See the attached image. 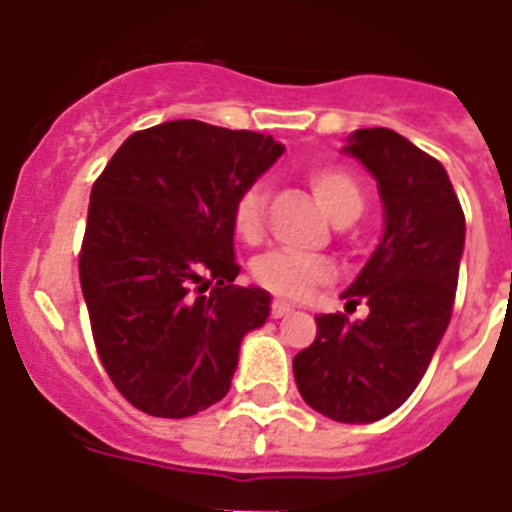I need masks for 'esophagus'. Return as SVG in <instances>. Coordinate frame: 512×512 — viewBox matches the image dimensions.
<instances>
[{
    "instance_id": "1",
    "label": "esophagus",
    "mask_w": 512,
    "mask_h": 512,
    "mask_svg": "<svg viewBox=\"0 0 512 512\" xmlns=\"http://www.w3.org/2000/svg\"><path fill=\"white\" fill-rule=\"evenodd\" d=\"M289 312H294V307H291V304H286V302H281V299H276V302L270 304V315H273V317H286Z\"/></svg>"
}]
</instances>
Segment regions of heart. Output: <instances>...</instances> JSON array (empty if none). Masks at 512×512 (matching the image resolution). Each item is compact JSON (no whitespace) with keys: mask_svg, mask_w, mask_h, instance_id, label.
<instances>
[{"mask_svg":"<svg viewBox=\"0 0 512 512\" xmlns=\"http://www.w3.org/2000/svg\"><path fill=\"white\" fill-rule=\"evenodd\" d=\"M309 187L312 195L320 203V208L336 218H356L362 213L364 197L359 184L341 169H315L309 174ZM263 208L265 192L260 184H252L239 195L234 205V231L244 242H257L263 236ZM333 268L328 260L312 255H299L289 249H273L265 252L252 263V278L257 286H263L270 294L283 296V299H304L312 294L317 283L330 281Z\"/></svg>","mask_w":512,"mask_h":512,"instance_id":"b5f03b06","label":"heart"}]
</instances>
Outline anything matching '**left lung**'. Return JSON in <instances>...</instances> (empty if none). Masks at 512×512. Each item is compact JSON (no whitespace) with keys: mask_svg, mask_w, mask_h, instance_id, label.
Masks as SVG:
<instances>
[{"mask_svg":"<svg viewBox=\"0 0 512 512\" xmlns=\"http://www.w3.org/2000/svg\"><path fill=\"white\" fill-rule=\"evenodd\" d=\"M341 150L375 176L382 203L380 244L341 294L369 315H317L294 380L317 414L369 424L406 403L448 330L466 218L445 166L398 132L356 130Z\"/></svg>","mask_w":512,"mask_h":512,"instance_id":"left-lung-1","label":"left lung"}]
</instances>
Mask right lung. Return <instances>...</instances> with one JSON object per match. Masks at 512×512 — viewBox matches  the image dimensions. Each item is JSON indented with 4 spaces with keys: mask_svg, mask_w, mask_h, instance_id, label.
<instances>
[{
    "mask_svg": "<svg viewBox=\"0 0 512 512\" xmlns=\"http://www.w3.org/2000/svg\"><path fill=\"white\" fill-rule=\"evenodd\" d=\"M270 135L176 119L135 132L90 190L80 283L103 367L150 416L229 393L270 294L234 286V205L283 156ZM208 290V295L191 294Z\"/></svg>",
    "mask_w": 512,
    "mask_h": 512,
    "instance_id": "obj_1",
    "label": "right lung"
}]
</instances>
